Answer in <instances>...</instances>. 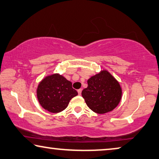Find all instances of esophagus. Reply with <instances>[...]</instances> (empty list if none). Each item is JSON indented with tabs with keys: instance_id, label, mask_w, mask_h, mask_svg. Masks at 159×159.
Here are the masks:
<instances>
[{
	"instance_id": "obj_1",
	"label": "esophagus",
	"mask_w": 159,
	"mask_h": 159,
	"mask_svg": "<svg viewBox=\"0 0 159 159\" xmlns=\"http://www.w3.org/2000/svg\"><path fill=\"white\" fill-rule=\"evenodd\" d=\"M81 92H82V89H80L78 90V93H79V95L81 94Z\"/></svg>"
}]
</instances>
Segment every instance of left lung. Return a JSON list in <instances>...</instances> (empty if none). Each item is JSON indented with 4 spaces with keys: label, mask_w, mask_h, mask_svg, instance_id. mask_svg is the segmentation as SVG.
<instances>
[{
    "label": "left lung",
    "mask_w": 159,
    "mask_h": 159,
    "mask_svg": "<svg viewBox=\"0 0 159 159\" xmlns=\"http://www.w3.org/2000/svg\"><path fill=\"white\" fill-rule=\"evenodd\" d=\"M82 96L90 109L98 114L113 111L121 100L119 83L108 70H103L88 80Z\"/></svg>",
    "instance_id": "1"
}]
</instances>
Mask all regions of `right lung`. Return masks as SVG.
I'll use <instances>...</instances> for the list:
<instances>
[{
    "mask_svg": "<svg viewBox=\"0 0 159 159\" xmlns=\"http://www.w3.org/2000/svg\"><path fill=\"white\" fill-rule=\"evenodd\" d=\"M36 93L42 107L54 113L66 109L71 98L78 95L72 83L58 73L44 78L39 83Z\"/></svg>",
    "mask_w": 159,
    "mask_h": 159,
    "instance_id": "right-lung-1",
    "label": "right lung"
}]
</instances>
